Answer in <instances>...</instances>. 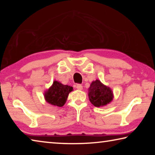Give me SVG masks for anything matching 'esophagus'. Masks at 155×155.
I'll return each instance as SVG.
<instances>
[{
    "label": "esophagus",
    "instance_id": "esophagus-1",
    "mask_svg": "<svg viewBox=\"0 0 155 155\" xmlns=\"http://www.w3.org/2000/svg\"><path fill=\"white\" fill-rule=\"evenodd\" d=\"M76 88L78 90H83V86L80 85V84H77V85H76Z\"/></svg>",
    "mask_w": 155,
    "mask_h": 155
}]
</instances>
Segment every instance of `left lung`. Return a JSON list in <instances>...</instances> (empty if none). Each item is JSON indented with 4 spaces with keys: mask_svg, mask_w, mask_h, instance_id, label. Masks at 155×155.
Wrapping results in <instances>:
<instances>
[{
    "mask_svg": "<svg viewBox=\"0 0 155 155\" xmlns=\"http://www.w3.org/2000/svg\"><path fill=\"white\" fill-rule=\"evenodd\" d=\"M89 100L94 106L101 107L106 106L113 101L114 93L108 86L104 85L100 80L91 82L88 89Z\"/></svg>",
    "mask_w": 155,
    "mask_h": 155,
    "instance_id": "obj_1",
    "label": "left lung"
}]
</instances>
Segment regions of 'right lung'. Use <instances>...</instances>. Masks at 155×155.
Returning a JSON list of instances; mask_svg holds the SVG:
<instances>
[{
	"mask_svg": "<svg viewBox=\"0 0 155 155\" xmlns=\"http://www.w3.org/2000/svg\"><path fill=\"white\" fill-rule=\"evenodd\" d=\"M73 91V87L54 81L52 85L44 94L46 102L51 105L61 107L66 103L68 95Z\"/></svg>",
	"mask_w": 155,
	"mask_h": 155,
	"instance_id": "obj_1",
	"label": "right lung"
}]
</instances>
